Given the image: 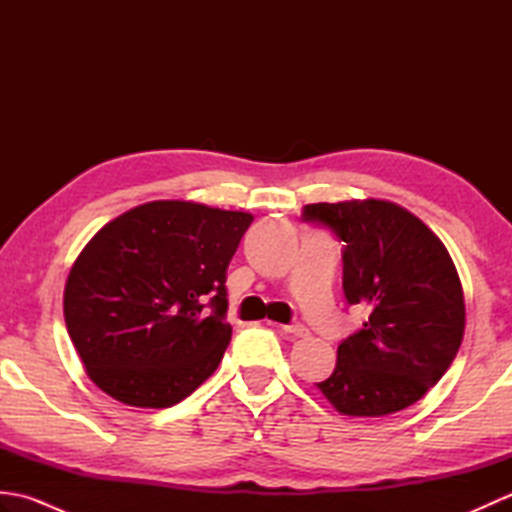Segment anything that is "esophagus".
<instances>
[{
    "instance_id": "esophagus-1",
    "label": "esophagus",
    "mask_w": 512,
    "mask_h": 512,
    "mask_svg": "<svg viewBox=\"0 0 512 512\" xmlns=\"http://www.w3.org/2000/svg\"><path fill=\"white\" fill-rule=\"evenodd\" d=\"M281 330H284L290 336H295V339H301V336H308V328H306V325H301V323L281 325Z\"/></svg>"
}]
</instances>
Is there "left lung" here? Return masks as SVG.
Listing matches in <instances>:
<instances>
[{
	"label": "left lung",
	"instance_id": "1",
	"mask_svg": "<svg viewBox=\"0 0 512 512\" xmlns=\"http://www.w3.org/2000/svg\"><path fill=\"white\" fill-rule=\"evenodd\" d=\"M303 220L343 239L345 299L369 310L317 387L343 416L407 409L444 376L464 339V290L447 246L389 200L308 204Z\"/></svg>",
	"mask_w": 512,
	"mask_h": 512
}]
</instances>
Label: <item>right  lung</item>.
Returning <instances> with one entry per match:
<instances>
[{
    "mask_svg": "<svg viewBox=\"0 0 512 512\" xmlns=\"http://www.w3.org/2000/svg\"><path fill=\"white\" fill-rule=\"evenodd\" d=\"M250 222L244 211L154 200L85 244L65 281L63 317L96 387L129 407L165 409L215 372L233 332L226 268Z\"/></svg>",
    "mask_w": 512,
    "mask_h": 512,
    "instance_id": "add662e5",
    "label": "right lung"
}]
</instances>
